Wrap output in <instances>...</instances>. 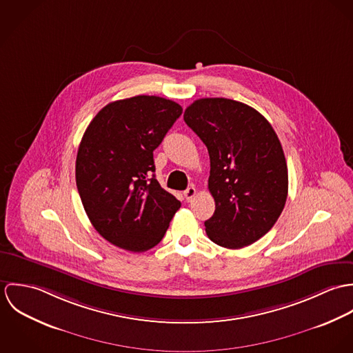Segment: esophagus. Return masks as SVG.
<instances>
[{
  "label": "esophagus",
  "instance_id": "esophagus-1",
  "mask_svg": "<svg viewBox=\"0 0 353 353\" xmlns=\"http://www.w3.org/2000/svg\"><path fill=\"white\" fill-rule=\"evenodd\" d=\"M183 194H185V199H186L188 201H190V200H193V199L196 197L197 190H196V188H194V186H189V188L183 192Z\"/></svg>",
  "mask_w": 353,
  "mask_h": 353
}]
</instances>
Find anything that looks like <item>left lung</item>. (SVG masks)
I'll use <instances>...</instances> for the list:
<instances>
[{
    "label": "left lung",
    "instance_id": "obj_1",
    "mask_svg": "<svg viewBox=\"0 0 353 353\" xmlns=\"http://www.w3.org/2000/svg\"><path fill=\"white\" fill-rule=\"evenodd\" d=\"M183 119L210 159L208 188L216 209L205 221L208 238L227 249L252 245L287 201L288 168L276 132L256 110L225 98L193 101Z\"/></svg>",
    "mask_w": 353,
    "mask_h": 353
}]
</instances>
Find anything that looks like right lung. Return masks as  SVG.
I'll use <instances>...</instances> for the list:
<instances>
[{"label": "right lung", "instance_id": "add662e5", "mask_svg": "<svg viewBox=\"0 0 353 353\" xmlns=\"http://www.w3.org/2000/svg\"><path fill=\"white\" fill-rule=\"evenodd\" d=\"M181 114L178 103L160 97L111 101L81 139L77 190L95 230L117 248L150 250L181 208L153 174V151Z\"/></svg>", "mask_w": 353, "mask_h": 353}]
</instances>
